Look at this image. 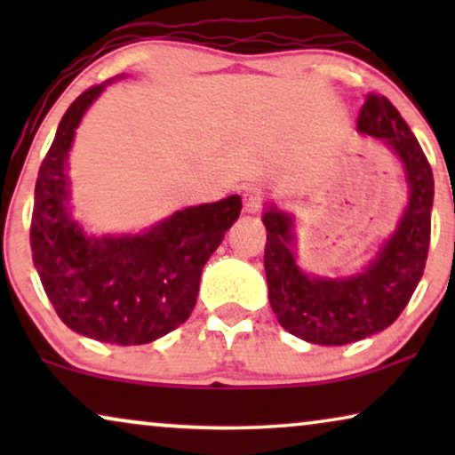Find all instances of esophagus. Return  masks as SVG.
<instances>
[{
    "instance_id": "esophagus-1",
    "label": "esophagus",
    "mask_w": 455,
    "mask_h": 455,
    "mask_svg": "<svg viewBox=\"0 0 455 455\" xmlns=\"http://www.w3.org/2000/svg\"><path fill=\"white\" fill-rule=\"evenodd\" d=\"M244 211L246 213H259L263 207V192L259 188H246L244 190Z\"/></svg>"
}]
</instances>
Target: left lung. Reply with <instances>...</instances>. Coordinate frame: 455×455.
I'll return each instance as SVG.
<instances>
[{
	"label": "left lung",
	"mask_w": 455,
	"mask_h": 455,
	"mask_svg": "<svg viewBox=\"0 0 455 455\" xmlns=\"http://www.w3.org/2000/svg\"><path fill=\"white\" fill-rule=\"evenodd\" d=\"M358 132L385 140L402 161L410 188L397 229L377 257L350 277H308L294 259L291 217L271 207L265 275L279 325L319 346H344L387 329L412 298L425 271L431 242L435 182L422 148L387 97L369 92L358 116Z\"/></svg>",
	"instance_id": "8db88e82"
}]
</instances>
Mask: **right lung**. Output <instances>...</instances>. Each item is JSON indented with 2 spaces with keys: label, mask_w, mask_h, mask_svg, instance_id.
<instances>
[{
  "label": "right lung",
  "mask_w": 455,
  "mask_h": 455,
  "mask_svg": "<svg viewBox=\"0 0 455 455\" xmlns=\"http://www.w3.org/2000/svg\"><path fill=\"white\" fill-rule=\"evenodd\" d=\"M116 78L84 91L61 117L36 178L30 251L49 302L72 331L140 346L188 319L203 267L238 220L242 201L232 195L186 207L140 234H86L70 215L68 153L84 111Z\"/></svg>",
  "instance_id": "obj_1"
}]
</instances>
